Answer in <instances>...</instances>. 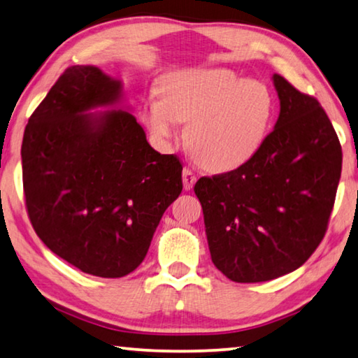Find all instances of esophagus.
I'll list each match as a JSON object with an SVG mask.
<instances>
[{
	"label": "esophagus",
	"mask_w": 358,
	"mask_h": 358,
	"mask_svg": "<svg viewBox=\"0 0 358 358\" xmlns=\"http://www.w3.org/2000/svg\"><path fill=\"white\" fill-rule=\"evenodd\" d=\"M196 180H197V177L194 173H192V170L191 169H183V188L188 191V189H191L192 186H194V183H196Z\"/></svg>",
	"instance_id": "34e87169"
}]
</instances>
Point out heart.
I'll list each match as a JSON object with an SVG mask.
<instances>
[{
  "instance_id": "obj_1",
  "label": "heart",
  "mask_w": 358,
  "mask_h": 358,
  "mask_svg": "<svg viewBox=\"0 0 358 358\" xmlns=\"http://www.w3.org/2000/svg\"><path fill=\"white\" fill-rule=\"evenodd\" d=\"M157 95L141 106V119L152 137L169 145L180 137V124H188L189 152L215 173L252 161L274 117L269 89L226 68L172 71L161 79Z\"/></svg>"
}]
</instances>
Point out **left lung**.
Segmentation results:
<instances>
[{
	"label": "left lung",
	"instance_id": "8db88e82",
	"mask_svg": "<svg viewBox=\"0 0 358 358\" xmlns=\"http://www.w3.org/2000/svg\"><path fill=\"white\" fill-rule=\"evenodd\" d=\"M274 130L245 166L197 180L210 255L228 279L266 282L303 266L327 232L343 151L319 101L280 75Z\"/></svg>",
	"mask_w": 358,
	"mask_h": 358
}]
</instances>
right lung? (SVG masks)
Returning a JSON list of instances; mask_svg holds the SVG:
<instances>
[{
    "label": "right lung",
    "mask_w": 358,
    "mask_h": 358,
    "mask_svg": "<svg viewBox=\"0 0 358 358\" xmlns=\"http://www.w3.org/2000/svg\"><path fill=\"white\" fill-rule=\"evenodd\" d=\"M122 99V83L99 66L66 68L22 141L33 229L57 257L105 279L138 268L183 189L177 156L151 148ZM97 107L108 110L90 113Z\"/></svg>",
    "instance_id": "add662e5"
}]
</instances>
